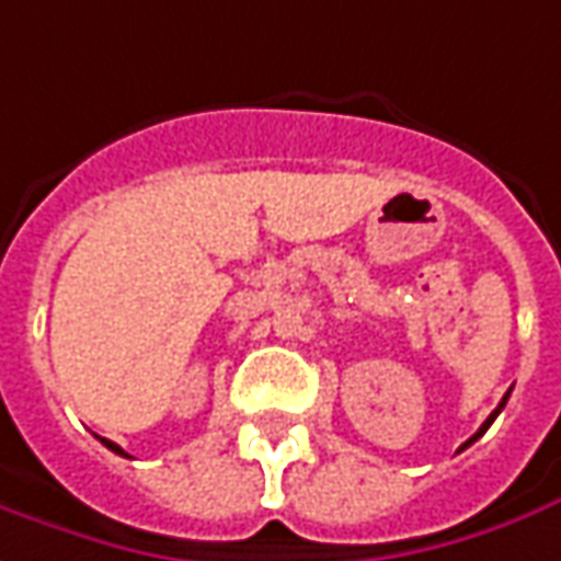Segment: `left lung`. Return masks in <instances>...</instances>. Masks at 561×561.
<instances>
[{"label": "left lung", "instance_id": "1", "mask_svg": "<svg viewBox=\"0 0 561 561\" xmlns=\"http://www.w3.org/2000/svg\"><path fill=\"white\" fill-rule=\"evenodd\" d=\"M506 399H510V392H506L504 399H501V405H497V409L491 411V414H489V421H485V424L479 426V430H476V433H472L470 439H467V442H463V445H460V451H463V448H470L472 442L479 439V436H485V430H489V426H491V424H494V417H497V414H501V411H504V405H506Z\"/></svg>", "mask_w": 561, "mask_h": 561}]
</instances>
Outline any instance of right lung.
<instances>
[{"label": "right lung", "mask_w": 561, "mask_h": 561, "mask_svg": "<svg viewBox=\"0 0 561 561\" xmlns=\"http://www.w3.org/2000/svg\"><path fill=\"white\" fill-rule=\"evenodd\" d=\"M101 442H104V445H106V448H110V451H116V455H122V457H128V455H125V451H122L119 445H116V442H110V439H101Z\"/></svg>", "instance_id": "1"}]
</instances>
